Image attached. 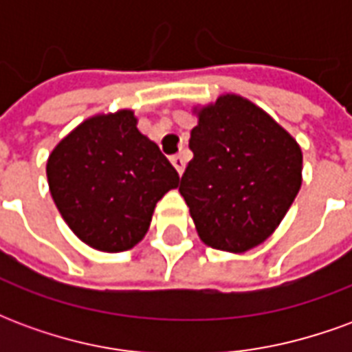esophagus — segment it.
<instances>
[{"instance_id":"obj_1","label":"esophagus","mask_w":352,"mask_h":352,"mask_svg":"<svg viewBox=\"0 0 352 352\" xmlns=\"http://www.w3.org/2000/svg\"><path fill=\"white\" fill-rule=\"evenodd\" d=\"M171 164L175 166V169L179 171V175H183L184 166H186V158H184L183 154H175V156L171 158Z\"/></svg>"}]
</instances>
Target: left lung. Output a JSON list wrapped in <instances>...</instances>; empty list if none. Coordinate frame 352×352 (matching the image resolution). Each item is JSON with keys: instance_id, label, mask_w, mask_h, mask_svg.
Instances as JSON below:
<instances>
[{"instance_id": "left-lung-1", "label": "left lung", "mask_w": 352, "mask_h": 352, "mask_svg": "<svg viewBox=\"0 0 352 352\" xmlns=\"http://www.w3.org/2000/svg\"><path fill=\"white\" fill-rule=\"evenodd\" d=\"M194 158L179 192L199 239L219 251L247 252L277 230L302 186V148L264 109L222 94L192 111Z\"/></svg>"}]
</instances>
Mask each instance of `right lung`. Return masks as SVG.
I'll return each mask as SVG.
<instances>
[{
    "label": "right lung",
    "mask_w": 352,
    "mask_h": 352,
    "mask_svg": "<svg viewBox=\"0 0 352 352\" xmlns=\"http://www.w3.org/2000/svg\"><path fill=\"white\" fill-rule=\"evenodd\" d=\"M50 196L82 243L130 251L148 232L156 204L179 186V173L138 128L131 109L80 122L47 160Z\"/></svg>",
    "instance_id": "1"
}]
</instances>
